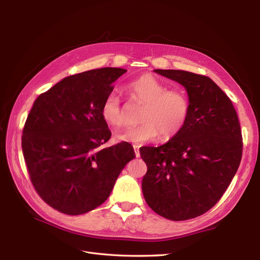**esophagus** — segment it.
Here are the masks:
<instances>
[{
  "label": "esophagus",
  "mask_w": 260,
  "mask_h": 260,
  "mask_svg": "<svg viewBox=\"0 0 260 260\" xmlns=\"http://www.w3.org/2000/svg\"><path fill=\"white\" fill-rule=\"evenodd\" d=\"M139 145H133V148H135V153L137 157H140V151H139Z\"/></svg>",
  "instance_id": "obj_1"
}]
</instances>
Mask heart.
I'll use <instances>...</instances> for the list:
<instances>
[{"label": "heart", "mask_w": 260, "mask_h": 260, "mask_svg": "<svg viewBox=\"0 0 260 260\" xmlns=\"http://www.w3.org/2000/svg\"><path fill=\"white\" fill-rule=\"evenodd\" d=\"M125 90L137 102L144 104L140 114L142 122L118 133V141L144 144L153 142L159 135L164 139H170L184 128L191 113L190 99L184 91L168 90L166 83L149 74L128 82ZM101 116L112 128H119L123 124L121 102L116 93L105 98Z\"/></svg>", "instance_id": "obj_1"}]
</instances>
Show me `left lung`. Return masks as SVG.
I'll return each instance as SVG.
<instances>
[{
  "mask_svg": "<svg viewBox=\"0 0 260 260\" xmlns=\"http://www.w3.org/2000/svg\"><path fill=\"white\" fill-rule=\"evenodd\" d=\"M154 72L184 86L191 113L166 144L140 148L147 166L142 191L156 214L182 221L205 214L230 185L242 158L241 125L231 100L210 78L184 70Z\"/></svg>",
  "mask_w": 260,
  "mask_h": 260,
  "instance_id": "1",
  "label": "left lung"
}]
</instances>
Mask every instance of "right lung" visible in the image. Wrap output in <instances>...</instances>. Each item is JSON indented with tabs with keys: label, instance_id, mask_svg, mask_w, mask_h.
I'll use <instances>...</instances> for the list:
<instances>
[{
	"label": "right lung",
	"instance_id": "1",
	"mask_svg": "<svg viewBox=\"0 0 260 260\" xmlns=\"http://www.w3.org/2000/svg\"><path fill=\"white\" fill-rule=\"evenodd\" d=\"M127 70L105 67L66 77L40 94L22 130L23 158L40 198L62 214L95 209L136 157L128 142L102 148L112 132L101 108Z\"/></svg>",
	"mask_w": 260,
	"mask_h": 260
}]
</instances>
